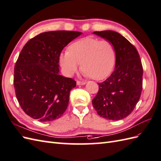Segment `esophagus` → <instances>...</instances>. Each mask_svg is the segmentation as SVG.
<instances>
[{
	"instance_id": "obj_1",
	"label": "esophagus",
	"mask_w": 161,
	"mask_h": 161,
	"mask_svg": "<svg viewBox=\"0 0 161 161\" xmlns=\"http://www.w3.org/2000/svg\"><path fill=\"white\" fill-rule=\"evenodd\" d=\"M86 84V81H77V85L80 86V85H85Z\"/></svg>"
}]
</instances>
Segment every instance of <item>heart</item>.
<instances>
[{"instance_id": "obj_1", "label": "heart", "mask_w": 161, "mask_h": 161, "mask_svg": "<svg viewBox=\"0 0 161 161\" xmlns=\"http://www.w3.org/2000/svg\"><path fill=\"white\" fill-rule=\"evenodd\" d=\"M116 62L114 45L108 40L86 37L70 44L69 51L59 56L64 74L71 77L81 66L83 74L96 80L105 79L110 75Z\"/></svg>"}]
</instances>
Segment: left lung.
Masks as SVG:
<instances>
[{
  "label": "left lung",
  "instance_id": "8db88e82",
  "mask_svg": "<svg viewBox=\"0 0 161 161\" xmlns=\"http://www.w3.org/2000/svg\"><path fill=\"white\" fill-rule=\"evenodd\" d=\"M92 33L110 41L116 51L115 69L106 80L98 83L92 105L100 117L121 120L132 113L140 99L143 73L140 56L120 33L109 30Z\"/></svg>",
  "mask_w": 161,
  "mask_h": 161
}]
</instances>
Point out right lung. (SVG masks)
Instances as JSON below:
<instances>
[{"label":"right lung","mask_w":161,"mask_h":161,"mask_svg":"<svg viewBox=\"0 0 161 161\" xmlns=\"http://www.w3.org/2000/svg\"><path fill=\"white\" fill-rule=\"evenodd\" d=\"M82 34L79 31H54L40 33L26 43L14 67V85L21 108L41 122L61 117L76 86L71 78L59 74L63 48Z\"/></svg>","instance_id":"right-lung-1"}]
</instances>
